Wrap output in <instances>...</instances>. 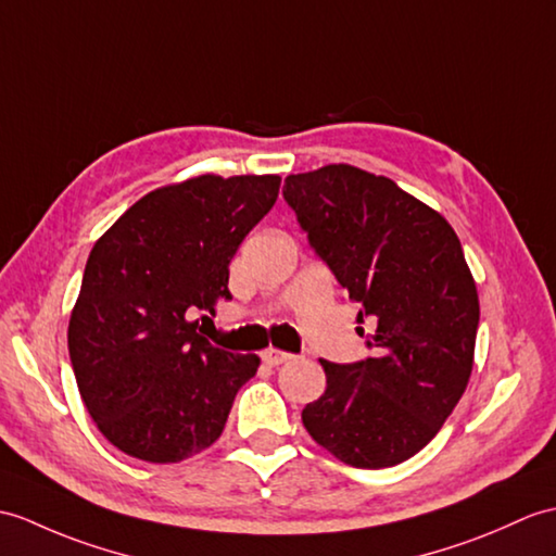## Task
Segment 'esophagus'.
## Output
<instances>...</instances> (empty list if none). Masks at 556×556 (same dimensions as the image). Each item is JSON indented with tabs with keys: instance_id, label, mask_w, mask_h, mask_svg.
I'll use <instances>...</instances> for the list:
<instances>
[{
	"instance_id": "obj_1",
	"label": "esophagus",
	"mask_w": 556,
	"mask_h": 556,
	"mask_svg": "<svg viewBox=\"0 0 556 556\" xmlns=\"http://www.w3.org/2000/svg\"><path fill=\"white\" fill-rule=\"evenodd\" d=\"M263 359H265V365L277 367V365L289 363V359H293V355L287 351H279V348H267V351L263 353Z\"/></svg>"
}]
</instances>
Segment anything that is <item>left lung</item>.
Segmentation results:
<instances>
[{"label": "left lung", "mask_w": 556, "mask_h": 556, "mask_svg": "<svg viewBox=\"0 0 556 556\" xmlns=\"http://www.w3.org/2000/svg\"><path fill=\"white\" fill-rule=\"evenodd\" d=\"M283 199L374 327V357L319 359L327 391L303 426L343 464L395 467L441 431L471 377L481 309L462 243L431 205L355 165L289 175Z\"/></svg>", "instance_id": "obj_1"}]
</instances>
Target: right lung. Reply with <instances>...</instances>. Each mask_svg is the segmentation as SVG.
Masks as SVG:
<instances>
[{
	"mask_svg": "<svg viewBox=\"0 0 556 556\" xmlns=\"http://www.w3.org/2000/svg\"><path fill=\"white\" fill-rule=\"evenodd\" d=\"M279 185V175L165 185L97 239L68 321V353L89 417L121 453L182 462L223 433L261 357L213 345L191 317L231 299V257L275 205Z\"/></svg>",
	"mask_w": 556,
	"mask_h": 556,
	"instance_id": "obj_1",
	"label": "right lung"
}]
</instances>
